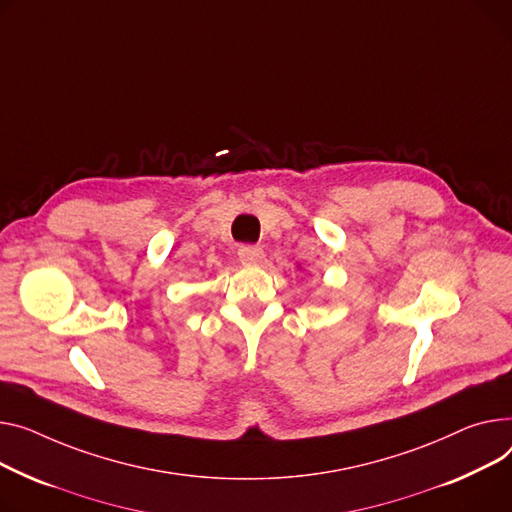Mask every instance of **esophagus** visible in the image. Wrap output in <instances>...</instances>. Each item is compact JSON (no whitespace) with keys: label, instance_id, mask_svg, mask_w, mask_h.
I'll list each match as a JSON object with an SVG mask.
<instances>
[{"label":"esophagus","instance_id":"obj_1","mask_svg":"<svg viewBox=\"0 0 512 512\" xmlns=\"http://www.w3.org/2000/svg\"><path fill=\"white\" fill-rule=\"evenodd\" d=\"M238 259L247 265H259L265 259V251L259 245H243L238 249Z\"/></svg>","mask_w":512,"mask_h":512}]
</instances>
